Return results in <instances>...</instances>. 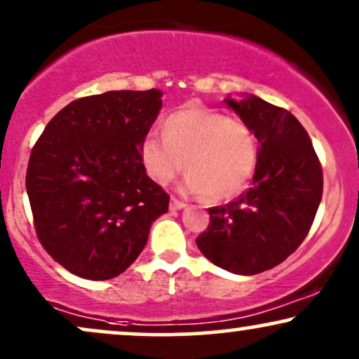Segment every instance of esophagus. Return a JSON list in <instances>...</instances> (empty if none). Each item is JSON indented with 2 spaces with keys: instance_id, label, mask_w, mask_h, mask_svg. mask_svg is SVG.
Segmentation results:
<instances>
[{
  "instance_id": "obj_1",
  "label": "esophagus",
  "mask_w": 359,
  "mask_h": 359,
  "mask_svg": "<svg viewBox=\"0 0 359 359\" xmlns=\"http://www.w3.org/2000/svg\"><path fill=\"white\" fill-rule=\"evenodd\" d=\"M185 205H187V203L179 201V198H175V197L170 198V205H169L170 210H180V208H184Z\"/></svg>"
}]
</instances>
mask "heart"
<instances>
[{
	"label": "heart",
	"instance_id": "1",
	"mask_svg": "<svg viewBox=\"0 0 359 359\" xmlns=\"http://www.w3.org/2000/svg\"><path fill=\"white\" fill-rule=\"evenodd\" d=\"M162 134H147L140 156L154 182L169 185L187 170L184 187L208 202L238 195L258 161L255 133L243 119L202 106H187L164 121Z\"/></svg>",
	"mask_w": 359,
	"mask_h": 359
}]
</instances>
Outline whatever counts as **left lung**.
<instances>
[{
    "mask_svg": "<svg viewBox=\"0 0 359 359\" xmlns=\"http://www.w3.org/2000/svg\"><path fill=\"white\" fill-rule=\"evenodd\" d=\"M225 102L258 140L253 185L208 208L210 224L195 242L213 265L255 275L287 260L305 240L323 195V170L305 127L287 109L253 94Z\"/></svg>",
    "mask_w": 359,
    "mask_h": 359,
    "instance_id": "1",
    "label": "left lung"
}]
</instances>
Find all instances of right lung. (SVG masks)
<instances>
[{"mask_svg": "<svg viewBox=\"0 0 359 359\" xmlns=\"http://www.w3.org/2000/svg\"><path fill=\"white\" fill-rule=\"evenodd\" d=\"M162 93L109 90L67 104L31 151L26 190L41 245L67 271L109 280L133 265L169 194L146 174L140 144Z\"/></svg>", "mask_w": 359, "mask_h": 359, "instance_id": "obj_1", "label": "right lung"}]
</instances>
